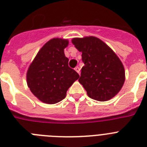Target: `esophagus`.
I'll use <instances>...</instances> for the list:
<instances>
[{
    "label": "esophagus",
    "instance_id": "1",
    "mask_svg": "<svg viewBox=\"0 0 147 147\" xmlns=\"http://www.w3.org/2000/svg\"><path fill=\"white\" fill-rule=\"evenodd\" d=\"M74 70L76 71V72L78 73V74H80V68L79 67H78V66H77V67H75Z\"/></svg>",
    "mask_w": 147,
    "mask_h": 147
}]
</instances>
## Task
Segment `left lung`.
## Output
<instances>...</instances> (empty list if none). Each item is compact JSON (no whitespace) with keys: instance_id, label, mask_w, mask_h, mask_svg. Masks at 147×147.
Returning a JSON list of instances; mask_svg holds the SVG:
<instances>
[{"instance_id":"left-lung-1","label":"left lung","mask_w":147,"mask_h":147,"mask_svg":"<svg viewBox=\"0 0 147 147\" xmlns=\"http://www.w3.org/2000/svg\"><path fill=\"white\" fill-rule=\"evenodd\" d=\"M72 43L81 51L85 65L79 82L88 96L105 102L117 94L125 80L124 66L113 51L95 37L74 38Z\"/></svg>"}]
</instances>
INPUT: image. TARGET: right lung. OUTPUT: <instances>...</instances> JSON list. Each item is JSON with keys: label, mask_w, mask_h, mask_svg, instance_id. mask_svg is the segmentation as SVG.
Here are the masks:
<instances>
[{"label": "right lung", "mask_w": 147, "mask_h": 147, "mask_svg": "<svg viewBox=\"0 0 147 147\" xmlns=\"http://www.w3.org/2000/svg\"><path fill=\"white\" fill-rule=\"evenodd\" d=\"M68 41L54 38L39 51L27 72V85L41 102L56 104L64 99L80 75L68 66L64 49Z\"/></svg>", "instance_id": "obj_1"}]
</instances>
